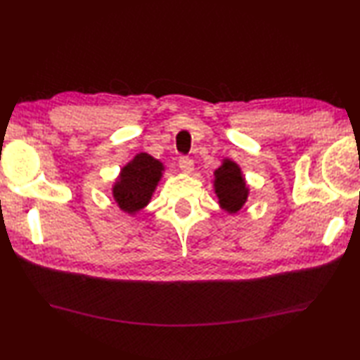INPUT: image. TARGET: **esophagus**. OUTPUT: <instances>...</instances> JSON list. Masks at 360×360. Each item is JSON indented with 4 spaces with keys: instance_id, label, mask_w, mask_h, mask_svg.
<instances>
[{
    "instance_id": "1",
    "label": "esophagus",
    "mask_w": 360,
    "mask_h": 360,
    "mask_svg": "<svg viewBox=\"0 0 360 360\" xmlns=\"http://www.w3.org/2000/svg\"><path fill=\"white\" fill-rule=\"evenodd\" d=\"M179 167L184 172V174H191L194 170V162L188 158H181L179 159Z\"/></svg>"
}]
</instances>
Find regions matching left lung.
Returning <instances> with one entry per match:
<instances>
[{"mask_svg": "<svg viewBox=\"0 0 360 360\" xmlns=\"http://www.w3.org/2000/svg\"><path fill=\"white\" fill-rule=\"evenodd\" d=\"M214 193L219 205L228 213H237L247 201L248 186L243 178L240 166L225 159L222 166L214 170Z\"/></svg>", "mask_w": 360, "mask_h": 360, "instance_id": "obj_1", "label": "left lung"}]
</instances>
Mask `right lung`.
<instances>
[{
  "label": "right lung",
  "mask_w": 360,
  "mask_h": 360,
  "mask_svg": "<svg viewBox=\"0 0 360 360\" xmlns=\"http://www.w3.org/2000/svg\"><path fill=\"white\" fill-rule=\"evenodd\" d=\"M163 170V163L150 154H136L127 166H123L113 185V197L117 206L129 214L144 209L151 200Z\"/></svg>",
  "instance_id": "1"
}]
</instances>
